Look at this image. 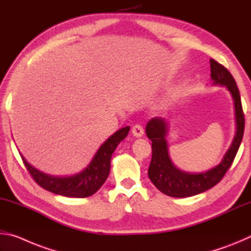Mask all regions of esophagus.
<instances>
[{"label":"esophagus","mask_w":251,"mask_h":251,"mask_svg":"<svg viewBox=\"0 0 251 251\" xmlns=\"http://www.w3.org/2000/svg\"><path fill=\"white\" fill-rule=\"evenodd\" d=\"M131 134H133L135 137H142L144 135V128L141 125H135L133 128H131Z\"/></svg>","instance_id":"obj_1"}]
</instances>
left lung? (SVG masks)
<instances>
[{
	"label": "left lung",
	"mask_w": 251,
	"mask_h": 251,
	"mask_svg": "<svg viewBox=\"0 0 251 251\" xmlns=\"http://www.w3.org/2000/svg\"><path fill=\"white\" fill-rule=\"evenodd\" d=\"M210 76L212 85L225 86L230 93L235 106L236 133L226 154L217 166L202 173H188L176 167L168 151V122L163 117H154L147 123L146 135L151 141V161L148 168V177L156 188L171 197L185 198L201 194L210 189L223 179L231 166L243 141L245 116L241 106L239 90L226 67L210 58Z\"/></svg>",
	"instance_id": "obj_1"
}]
</instances>
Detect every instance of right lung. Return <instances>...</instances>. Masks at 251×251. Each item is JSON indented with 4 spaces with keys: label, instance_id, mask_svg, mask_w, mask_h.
Here are the masks:
<instances>
[{
    "label": "right lung",
    "instance_id": "obj_1",
    "mask_svg": "<svg viewBox=\"0 0 251 251\" xmlns=\"http://www.w3.org/2000/svg\"><path fill=\"white\" fill-rule=\"evenodd\" d=\"M129 129V126L123 127L109 136L97 150L91 163L82 172L71 176L49 175L29 165L22 155L21 157L33 179L44 189L65 197H88L94 195L107 179L113 152L118 144L124 141Z\"/></svg>",
    "mask_w": 251,
    "mask_h": 251
}]
</instances>
